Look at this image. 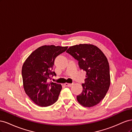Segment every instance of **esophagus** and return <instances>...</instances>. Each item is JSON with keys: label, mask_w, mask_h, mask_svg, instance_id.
Returning a JSON list of instances; mask_svg holds the SVG:
<instances>
[{"label": "esophagus", "mask_w": 132, "mask_h": 132, "mask_svg": "<svg viewBox=\"0 0 132 132\" xmlns=\"http://www.w3.org/2000/svg\"><path fill=\"white\" fill-rule=\"evenodd\" d=\"M74 84V83H72V84H69V83H65L64 85L66 86H68V87H70L71 86H72Z\"/></svg>", "instance_id": "esophagus-1"}]
</instances>
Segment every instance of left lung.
Listing matches in <instances>:
<instances>
[{"label": "left lung", "mask_w": 132, "mask_h": 132, "mask_svg": "<svg viewBox=\"0 0 132 132\" xmlns=\"http://www.w3.org/2000/svg\"><path fill=\"white\" fill-rule=\"evenodd\" d=\"M67 52L78 61L86 73L82 93L77 100L84 107L96 105L105 97L110 85V67L106 57L96 46L80 44L70 47Z\"/></svg>", "instance_id": "left-lung-1"}]
</instances>
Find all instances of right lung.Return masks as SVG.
Returning <instances> with one entry per match:
<instances>
[{
  "label": "right lung",
  "mask_w": 132,
  "mask_h": 132,
  "mask_svg": "<svg viewBox=\"0 0 132 132\" xmlns=\"http://www.w3.org/2000/svg\"><path fill=\"white\" fill-rule=\"evenodd\" d=\"M68 47L43 46L34 51L23 63L22 77L26 94L37 105L47 107L57 101L62 85L49 82L53 76L54 60Z\"/></svg>",
  "instance_id": "add662e5"
}]
</instances>
